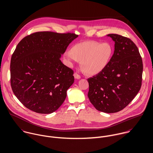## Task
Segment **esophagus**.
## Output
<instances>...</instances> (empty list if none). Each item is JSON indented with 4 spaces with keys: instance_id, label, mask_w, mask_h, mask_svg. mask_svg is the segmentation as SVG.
Returning <instances> with one entry per match:
<instances>
[{
    "instance_id": "esophagus-1",
    "label": "esophagus",
    "mask_w": 153,
    "mask_h": 153,
    "mask_svg": "<svg viewBox=\"0 0 153 153\" xmlns=\"http://www.w3.org/2000/svg\"><path fill=\"white\" fill-rule=\"evenodd\" d=\"M74 78L76 79H79L81 78V76H80V75H79L77 73H75L74 74Z\"/></svg>"
}]
</instances>
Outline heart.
<instances>
[{
  "mask_svg": "<svg viewBox=\"0 0 153 153\" xmlns=\"http://www.w3.org/2000/svg\"><path fill=\"white\" fill-rule=\"evenodd\" d=\"M113 55V48L108 42L86 41L76 43L64 53L71 66L80 61L82 70L90 75H96L108 66Z\"/></svg>",
  "mask_w": 153,
  "mask_h": 153,
  "instance_id": "heart-1",
  "label": "heart"
}]
</instances>
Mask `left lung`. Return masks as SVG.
Wrapping results in <instances>:
<instances>
[{
    "instance_id": "8db88e82",
    "label": "left lung",
    "mask_w": 153,
    "mask_h": 153,
    "mask_svg": "<svg viewBox=\"0 0 153 153\" xmlns=\"http://www.w3.org/2000/svg\"><path fill=\"white\" fill-rule=\"evenodd\" d=\"M107 36L115 42L114 54L103 71L88 79V97L98 111L114 113L122 110L139 91L143 63L131 40L116 34Z\"/></svg>"
}]
</instances>
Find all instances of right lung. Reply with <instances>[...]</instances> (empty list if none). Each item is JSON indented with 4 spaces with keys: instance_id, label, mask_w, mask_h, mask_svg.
Here are the masks:
<instances>
[{
    "instance_id": "add662e5",
    "label": "right lung",
    "mask_w": 153,
    "mask_h": 153,
    "mask_svg": "<svg viewBox=\"0 0 153 153\" xmlns=\"http://www.w3.org/2000/svg\"><path fill=\"white\" fill-rule=\"evenodd\" d=\"M78 37L74 33L36 32L18 43L10 63L11 86L19 100L40 114L56 111L74 83L73 70L61 55Z\"/></svg>"
}]
</instances>
